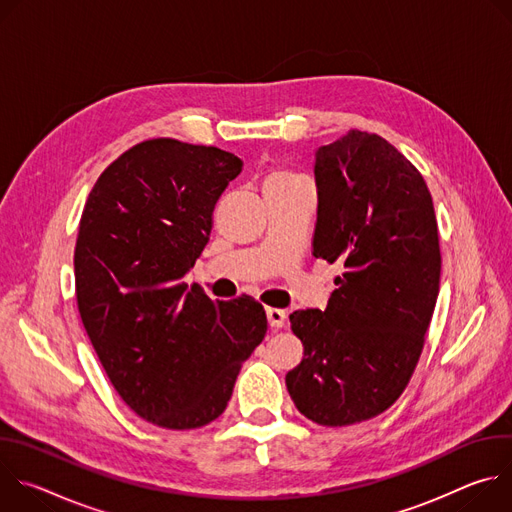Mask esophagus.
Instances as JSON below:
<instances>
[{
    "instance_id": "esophagus-1",
    "label": "esophagus",
    "mask_w": 512,
    "mask_h": 512,
    "mask_svg": "<svg viewBox=\"0 0 512 512\" xmlns=\"http://www.w3.org/2000/svg\"><path fill=\"white\" fill-rule=\"evenodd\" d=\"M267 322H269V326H271V330H279V328H283L285 326V322H287V314H285V310H277V308H267Z\"/></svg>"
}]
</instances>
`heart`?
<instances>
[{
	"label": "heart",
	"mask_w": 512,
	"mask_h": 512,
	"mask_svg": "<svg viewBox=\"0 0 512 512\" xmlns=\"http://www.w3.org/2000/svg\"><path fill=\"white\" fill-rule=\"evenodd\" d=\"M291 180H298V178L291 176V174H285V172H271L267 176L265 184H285V182H291Z\"/></svg>",
	"instance_id": "1"
}]
</instances>
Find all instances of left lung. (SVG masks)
I'll list each match as a JSON object with an SVG mask.
<instances>
[{"label": "left lung", "instance_id": "obj_1", "mask_svg": "<svg viewBox=\"0 0 512 512\" xmlns=\"http://www.w3.org/2000/svg\"><path fill=\"white\" fill-rule=\"evenodd\" d=\"M314 257L342 263L326 310H298L304 358L285 375L298 411L328 427L367 421L405 391L440 294V239L423 176L352 129L316 150Z\"/></svg>", "mask_w": 512, "mask_h": 512}]
</instances>
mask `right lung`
<instances>
[{
	"instance_id": "add662e5",
	"label": "right lung",
	"mask_w": 512,
	"mask_h": 512,
	"mask_svg": "<svg viewBox=\"0 0 512 512\" xmlns=\"http://www.w3.org/2000/svg\"><path fill=\"white\" fill-rule=\"evenodd\" d=\"M243 160L212 145L150 139L93 186L75 247L83 326L119 397L145 421L194 429L227 409L267 316L243 296L212 302L182 277Z\"/></svg>"
}]
</instances>
